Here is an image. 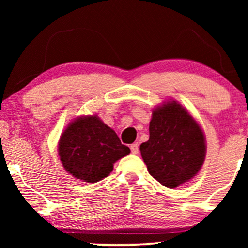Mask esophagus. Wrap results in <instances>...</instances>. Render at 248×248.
Here are the masks:
<instances>
[{"label":"esophagus","mask_w":248,"mask_h":248,"mask_svg":"<svg viewBox=\"0 0 248 248\" xmlns=\"http://www.w3.org/2000/svg\"><path fill=\"white\" fill-rule=\"evenodd\" d=\"M130 149H131L132 154H133V155H138V152H139V144H138V143L131 144Z\"/></svg>","instance_id":"34e87169"}]
</instances>
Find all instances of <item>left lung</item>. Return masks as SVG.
Here are the masks:
<instances>
[{
	"instance_id": "obj_1",
	"label": "left lung",
	"mask_w": 248,
	"mask_h": 248,
	"mask_svg": "<svg viewBox=\"0 0 248 248\" xmlns=\"http://www.w3.org/2000/svg\"><path fill=\"white\" fill-rule=\"evenodd\" d=\"M149 133L140 151L152 177L175 188L198 174L205 158L204 134L181 105L171 101L155 109Z\"/></svg>"
}]
</instances>
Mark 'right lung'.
Segmentation results:
<instances>
[{
    "mask_svg": "<svg viewBox=\"0 0 248 248\" xmlns=\"http://www.w3.org/2000/svg\"><path fill=\"white\" fill-rule=\"evenodd\" d=\"M130 154L120 138L96 115L80 117L63 132L59 155L64 168L74 177L96 183L107 177L114 162Z\"/></svg>",
    "mask_w": 248,
    "mask_h": 248,
    "instance_id": "1",
    "label": "right lung"
}]
</instances>
